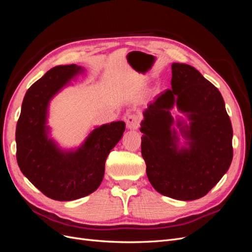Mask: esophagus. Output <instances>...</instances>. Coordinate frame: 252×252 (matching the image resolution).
Instances as JSON below:
<instances>
[{
    "instance_id": "34e87169",
    "label": "esophagus",
    "mask_w": 252,
    "mask_h": 252,
    "mask_svg": "<svg viewBox=\"0 0 252 252\" xmlns=\"http://www.w3.org/2000/svg\"><path fill=\"white\" fill-rule=\"evenodd\" d=\"M140 122H141V119L139 116H136V114H130V116H128L126 120V126L128 129L136 130V129H139L140 127Z\"/></svg>"
}]
</instances>
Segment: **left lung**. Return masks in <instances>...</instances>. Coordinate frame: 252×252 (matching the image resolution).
Instances as JSON below:
<instances>
[{"label": "left lung", "mask_w": 252, "mask_h": 252, "mask_svg": "<svg viewBox=\"0 0 252 252\" xmlns=\"http://www.w3.org/2000/svg\"><path fill=\"white\" fill-rule=\"evenodd\" d=\"M171 70V89L158 94L143 112L141 151L148 180L158 192L192 201L207 194L229 168L232 126L213 84L187 64L173 63ZM174 103L190 120V126L182 128L190 140L188 149L178 150L171 131Z\"/></svg>", "instance_id": "obj_1"}]
</instances>
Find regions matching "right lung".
<instances>
[{
  "mask_svg": "<svg viewBox=\"0 0 252 252\" xmlns=\"http://www.w3.org/2000/svg\"><path fill=\"white\" fill-rule=\"evenodd\" d=\"M80 70L75 64L53 67L29 87L17 123V161L23 174L56 201H72L93 193L102 183L105 162L125 131V123L95 128L74 152H62L47 139L50 98Z\"/></svg>",
  "mask_w": 252,
  "mask_h": 252,
  "instance_id": "right-lung-1",
  "label": "right lung"
}]
</instances>
